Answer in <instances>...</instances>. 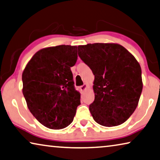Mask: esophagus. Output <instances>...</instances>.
Returning <instances> with one entry per match:
<instances>
[{
  "label": "esophagus",
  "instance_id": "1",
  "mask_svg": "<svg viewBox=\"0 0 160 160\" xmlns=\"http://www.w3.org/2000/svg\"><path fill=\"white\" fill-rule=\"evenodd\" d=\"M85 88H86V84H84V85H82L80 86V90L81 91H84L85 90Z\"/></svg>",
  "mask_w": 160,
  "mask_h": 160
}]
</instances>
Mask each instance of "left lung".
<instances>
[{"label":"left lung","instance_id":"obj_1","mask_svg":"<svg viewBox=\"0 0 160 160\" xmlns=\"http://www.w3.org/2000/svg\"><path fill=\"white\" fill-rule=\"evenodd\" d=\"M78 55L95 75V100L89 106L96 122L118 126L135 110L142 90V70L135 58L115 43L79 45Z\"/></svg>","mask_w":160,"mask_h":160}]
</instances>
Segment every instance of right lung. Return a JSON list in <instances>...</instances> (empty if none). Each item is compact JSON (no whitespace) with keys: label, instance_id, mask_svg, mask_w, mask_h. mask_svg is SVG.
<instances>
[{"label":"right lung","instance_id":"right-lung-1","mask_svg":"<svg viewBox=\"0 0 160 160\" xmlns=\"http://www.w3.org/2000/svg\"><path fill=\"white\" fill-rule=\"evenodd\" d=\"M77 47L61 45L41 49L22 72V94L30 112L42 125L60 130L72 122L80 105L70 67Z\"/></svg>","mask_w":160,"mask_h":160}]
</instances>
